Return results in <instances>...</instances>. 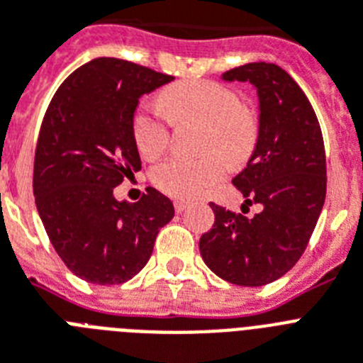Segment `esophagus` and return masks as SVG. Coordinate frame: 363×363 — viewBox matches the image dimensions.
Here are the masks:
<instances>
[{
  "label": "esophagus",
  "instance_id": "esophagus-1",
  "mask_svg": "<svg viewBox=\"0 0 363 363\" xmlns=\"http://www.w3.org/2000/svg\"><path fill=\"white\" fill-rule=\"evenodd\" d=\"M185 208H187V202H184V200H176V202H174L176 213H184Z\"/></svg>",
  "mask_w": 363,
  "mask_h": 363
}]
</instances>
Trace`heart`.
I'll return each instance as SVG.
<instances>
[{
  "label": "heart",
  "mask_w": 363,
  "mask_h": 363,
  "mask_svg": "<svg viewBox=\"0 0 363 363\" xmlns=\"http://www.w3.org/2000/svg\"><path fill=\"white\" fill-rule=\"evenodd\" d=\"M164 114L174 125H202L200 150L194 160L172 157L152 170V182L174 199H196L224 178L228 161L235 167L252 157L259 140L256 111L239 104L238 92L208 79L169 85L160 94ZM169 122L155 107L143 106L133 116L135 145L146 160H155L169 145Z\"/></svg>",
  "instance_id": "b5f03b06"
}]
</instances>
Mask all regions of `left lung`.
Masks as SVG:
<instances>
[{
	"mask_svg": "<svg viewBox=\"0 0 363 363\" xmlns=\"http://www.w3.org/2000/svg\"><path fill=\"white\" fill-rule=\"evenodd\" d=\"M224 81H248L259 100V140L232 184L254 217L209 203L213 228L200 238L211 271L235 286L257 287L284 277L306 250L326 196L321 125L306 94L272 62H248L224 72ZM242 203V206H245Z\"/></svg>",
	"mask_w": 363,
	"mask_h": 363,
	"instance_id": "obj_1",
	"label": "left lung"
}]
</instances>
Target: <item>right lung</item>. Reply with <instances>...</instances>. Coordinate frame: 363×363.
Listing matches in <instances>:
<instances>
[{
    "label": "right lung",
    "instance_id": "add662e5",
    "mask_svg": "<svg viewBox=\"0 0 363 363\" xmlns=\"http://www.w3.org/2000/svg\"><path fill=\"white\" fill-rule=\"evenodd\" d=\"M172 76L115 57H98L62 81L38 135L33 193L55 252L76 277L124 284L148 263L174 206L148 187L139 202L113 189L140 170L133 139L139 98Z\"/></svg>",
    "mask_w": 363,
    "mask_h": 363
}]
</instances>
